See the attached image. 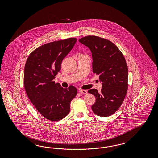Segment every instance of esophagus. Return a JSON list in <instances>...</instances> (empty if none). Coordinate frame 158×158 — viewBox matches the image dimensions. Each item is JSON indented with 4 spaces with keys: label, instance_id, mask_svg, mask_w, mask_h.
<instances>
[{
    "label": "esophagus",
    "instance_id": "1",
    "mask_svg": "<svg viewBox=\"0 0 158 158\" xmlns=\"http://www.w3.org/2000/svg\"><path fill=\"white\" fill-rule=\"evenodd\" d=\"M79 91H80V93H81L82 94H87V91L85 90H80Z\"/></svg>",
    "mask_w": 158,
    "mask_h": 158
}]
</instances>
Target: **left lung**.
<instances>
[{"mask_svg": "<svg viewBox=\"0 0 158 158\" xmlns=\"http://www.w3.org/2000/svg\"><path fill=\"white\" fill-rule=\"evenodd\" d=\"M79 42L89 48L92 53L93 72L99 75L102 89H91L88 93L96 97L93 112L108 117L119 108L128 89V68L123 54L109 40L96 36H87Z\"/></svg>", "mask_w": 158, "mask_h": 158, "instance_id": "left-lung-1", "label": "left lung"}]
</instances>
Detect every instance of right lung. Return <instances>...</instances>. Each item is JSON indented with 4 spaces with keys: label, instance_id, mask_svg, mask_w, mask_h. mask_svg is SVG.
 <instances>
[{
    "label": "right lung",
    "instance_id": "add662e5",
    "mask_svg": "<svg viewBox=\"0 0 158 158\" xmlns=\"http://www.w3.org/2000/svg\"><path fill=\"white\" fill-rule=\"evenodd\" d=\"M75 38L46 43L29 56L24 68V88L29 99L46 119L58 121L70 112L77 88L62 87L53 79L61 70L62 60L72 50Z\"/></svg>",
    "mask_w": 158,
    "mask_h": 158
}]
</instances>
